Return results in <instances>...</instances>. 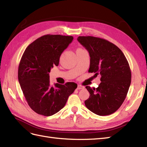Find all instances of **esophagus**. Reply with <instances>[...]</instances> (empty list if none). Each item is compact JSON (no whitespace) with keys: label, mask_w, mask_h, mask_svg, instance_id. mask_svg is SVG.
I'll list each match as a JSON object with an SVG mask.
<instances>
[{"label":"esophagus","mask_w":147,"mask_h":147,"mask_svg":"<svg viewBox=\"0 0 147 147\" xmlns=\"http://www.w3.org/2000/svg\"><path fill=\"white\" fill-rule=\"evenodd\" d=\"M83 88H84V86H83L82 85H78V87H77L78 90H81V89H83Z\"/></svg>","instance_id":"1"}]
</instances>
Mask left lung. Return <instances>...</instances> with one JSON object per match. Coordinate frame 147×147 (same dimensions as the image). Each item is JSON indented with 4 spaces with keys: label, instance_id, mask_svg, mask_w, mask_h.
<instances>
[{
    "label": "left lung",
    "instance_id": "8db88e82",
    "mask_svg": "<svg viewBox=\"0 0 147 147\" xmlns=\"http://www.w3.org/2000/svg\"><path fill=\"white\" fill-rule=\"evenodd\" d=\"M81 44L90 57L88 72L100 74L101 83L96 88L86 86L89 98L87 109L98 115L114 113L126 98L131 80V73L125 55L116 45L105 39L78 36Z\"/></svg>",
    "mask_w": 147,
    "mask_h": 147
}]
</instances>
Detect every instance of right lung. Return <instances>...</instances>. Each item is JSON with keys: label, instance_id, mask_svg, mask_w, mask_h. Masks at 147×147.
<instances>
[{"label": "right lung", "instance_id": "right-lung-1", "mask_svg": "<svg viewBox=\"0 0 147 147\" xmlns=\"http://www.w3.org/2000/svg\"><path fill=\"white\" fill-rule=\"evenodd\" d=\"M73 40L72 36L46 35L28 46L20 61L18 80L26 101L37 114L51 116L64 107L77 84L50 83L49 73L57 66L61 54Z\"/></svg>", "mask_w": 147, "mask_h": 147}]
</instances>
